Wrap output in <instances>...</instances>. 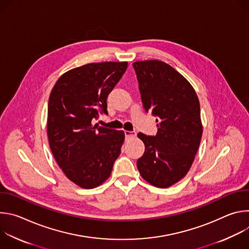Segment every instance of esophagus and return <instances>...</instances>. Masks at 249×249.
Masks as SVG:
<instances>
[{
    "instance_id": "esophagus-1",
    "label": "esophagus",
    "mask_w": 249,
    "mask_h": 249,
    "mask_svg": "<svg viewBox=\"0 0 249 249\" xmlns=\"http://www.w3.org/2000/svg\"><path fill=\"white\" fill-rule=\"evenodd\" d=\"M125 133V137L126 139H129V138H134L136 137V132H131V131H124Z\"/></svg>"
}]
</instances>
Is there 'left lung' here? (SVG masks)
Here are the masks:
<instances>
[{
  "mask_svg": "<svg viewBox=\"0 0 249 249\" xmlns=\"http://www.w3.org/2000/svg\"><path fill=\"white\" fill-rule=\"evenodd\" d=\"M133 67L146 111L159 117L156 136L138 134L145 153L137 167L148 183L167 188L187 174L200 146L199 99L191 84L162 61H137Z\"/></svg>",
  "mask_w": 249,
  "mask_h": 249,
  "instance_id": "1",
  "label": "left lung"
}]
</instances>
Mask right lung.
<instances>
[{"instance_id": "add662e5", "label": "right lung", "mask_w": 249, "mask_h": 249, "mask_svg": "<svg viewBox=\"0 0 249 249\" xmlns=\"http://www.w3.org/2000/svg\"><path fill=\"white\" fill-rule=\"evenodd\" d=\"M127 62L89 63L64 73L48 101L47 136L51 152L65 175L92 189L107 180L121 153L125 134L97 124L98 110L127 69Z\"/></svg>"}]
</instances>
